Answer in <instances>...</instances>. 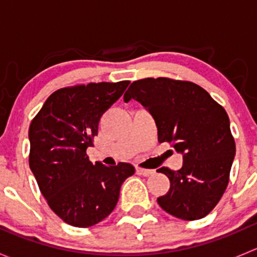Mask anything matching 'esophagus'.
<instances>
[{
    "mask_svg": "<svg viewBox=\"0 0 257 257\" xmlns=\"http://www.w3.org/2000/svg\"><path fill=\"white\" fill-rule=\"evenodd\" d=\"M137 173L141 175H144V177H150L155 173V170L153 169H143V168H137Z\"/></svg>",
    "mask_w": 257,
    "mask_h": 257,
    "instance_id": "obj_1",
    "label": "esophagus"
}]
</instances>
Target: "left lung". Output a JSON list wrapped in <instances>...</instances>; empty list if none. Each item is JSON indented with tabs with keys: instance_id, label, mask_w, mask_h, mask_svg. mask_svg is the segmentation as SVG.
Returning <instances> with one entry per match:
<instances>
[{
	"instance_id": "1",
	"label": "left lung",
	"mask_w": 257,
	"mask_h": 257,
	"mask_svg": "<svg viewBox=\"0 0 257 257\" xmlns=\"http://www.w3.org/2000/svg\"><path fill=\"white\" fill-rule=\"evenodd\" d=\"M136 99L154 116L159 143L183 154L181 169L160 168L170 189L160 208L181 220H198L216 206L229 184L235 141L227 113L200 85L159 77L134 80L124 100Z\"/></svg>"
}]
</instances>
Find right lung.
Returning a JSON list of instances; mask_svg holds the SVG:
<instances>
[{
	"instance_id": "add662e5",
	"label": "right lung",
	"mask_w": 257,
	"mask_h": 257,
	"mask_svg": "<svg viewBox=\"0 0 257 257\" xmlns=\"http://www.w3.org/2000/svg\"><path fill=\"white\" fill-rule=\"evenodd\" d=\"M99 82L52 93L32 119L30 168L52 211L76 227H89L115 208L119 190L136 169L128 163L94 165L87 157L102 114L129 84Z\"/></svg>"
}]
</instances>
